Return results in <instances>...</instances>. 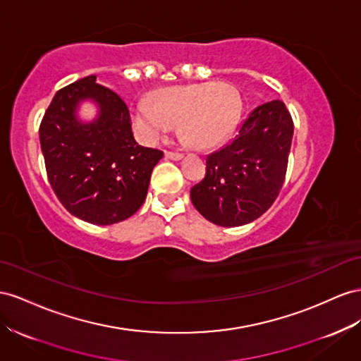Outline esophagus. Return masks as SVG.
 Returning a JSON list of instances; mask_svg holds the SVG:
<instances>
[{"label": "esophagus", "instance_id": "34e87169", "mask_svg": "<svg viewBox=\"0 0 361 361\" xmlns=\"http://www.w3.org/2000/svg\"><path fill=\"white\" fill-rule=\"evenodd\" d=\"M165 158L169 159H174V161H179L183 158V154L179 152H170V150H165Z\"/></svg>", "mask_w": 361, "mask_h": 361}]
</instances>
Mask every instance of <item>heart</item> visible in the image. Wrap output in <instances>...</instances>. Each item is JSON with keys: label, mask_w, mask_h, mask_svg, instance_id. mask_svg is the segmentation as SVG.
Masks as SVG:
<instances>
[{"label": "heart", "mask_w": 361, "mask_h": 361, "mask_svg": "<svg viewBox=\"0 0 361 361\" xmlns=\"http://www.w3.org/2000/svg\"><path fill=\"white\" fill-rule=\"evenodd\" d=\"M241 112L240 95L226 82H204L154 91L149 103L132 109L135 129L149 144H157L179 124L180 138L204 150L225 141Z\"/></svg>", "instance_id": "b5f03b06"}]
</instances>
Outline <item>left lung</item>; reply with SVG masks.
Returning <instances> with one entry per match:
<instances>
[{"instance_id":"1","label":"left lung","mask_w":361,"mask_h":361,"mask_svg":"<svg viewBox=\"0 0 361 361\" xmlns=\"http://www.w3.org/2000/svg\"><path fill=\"white\" fill-rule=\"evenodd\" d=\"M291 138L293 120L284 102L253 109L235 138L207 157L204 178L190 191L194 208L225 228L262 216L284 183Z\"/></svg>"}]
</instances>
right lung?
Segmentation results:
<instances>
[{
  "mask_svg": "<svg viewBox=\"0 0 361 361\" xmlns=\"http://www.w3.org/2000/svg\"><path fill=\"white\" fill-rule=\"evenodd\" d=\"M95 75L56 92L39 126L48 180L68 212L94 225L118 223L141 208L152 170L164 153L135 141L128 106ZM91 98L101 114L76 120L79 101Z\"/></svg>",
  "mask_w": 361,
  "mask_h": 361,
  "instance_id": "obj_1",
  "label": "right lung"
}]
</instances>
